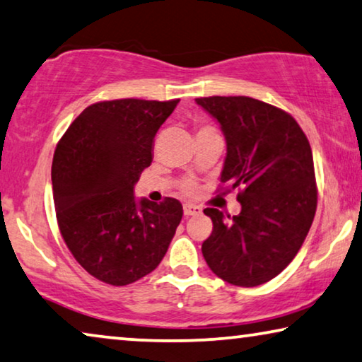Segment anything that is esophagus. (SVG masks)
I'll return each instance as SVG.
<instances>
[{"instance_id":"34e87169","label":"esophagus","mask_w":362,"mask_h":362,"mask_svg":"<svg viewBox=\"0 0 362 362\" xmlns=\"http://www.w3.org/2000/svg\"><path fill=\"white\" fill-rule=\"evenodd\" d=\"M202 213V208L198 204H192V203H185L183 204V214L185 216H195Z\"/></svg>"}]
</instances>
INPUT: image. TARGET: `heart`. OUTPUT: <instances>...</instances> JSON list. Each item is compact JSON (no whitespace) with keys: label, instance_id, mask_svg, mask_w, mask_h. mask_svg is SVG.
<instances>
[{"label":"heart","instance_id":"obj_1","mask_svg":"<svg viewBox=\"0 0 362 362\" xmlns=\"http://www.w3.org/2000/svg\"><path fill=\"white\" fill-rule=\"evenodd\" d=\"M204 129H211L209 127H199L198 128V132H204ZM182 190L185 192V193H195V190H197V185H195V182H192V180H185L182 183Z\"/></svg>","mask_w":362,"mask_h":362}]
</instances>
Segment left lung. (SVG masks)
<instances>
[{"instance_id": "left-lung-1", "label": "left lung", "mask_w": 362, "mask_h": 362, "mask_svg": "<svg viewBox=\"0 0 362 362\" xmlns=\"http://www.w3.org/2000/svg\"><path fill=\"white\" fill-rule=\"evenodd\" d=\"M219 122L228 154L221 182L237 190L240 213L206 208L213 233L202 252L224 281L253 288L293 262L317 209L314 158L299 123L278 107L245 95L195 99Z\"/></svg>"}]
</instances>
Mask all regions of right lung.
I'll return each instance as SVG.
<instances>
[{"label":"right lung","instance_id":"1","mask_svg":"<svg viewBox=\"0 0 362 362\" xmlns=\"http://www.w3.org/2000/svg\"><path fill=\"white\" fill-rule=\"evenodd\" d=\"M174 100H102L79 113L52 164L58 228L76 262L102 283L127 286L163 260L183 208L175 198L136 202L133 187L153 163Z\"/></svg>","mask_w":362,"mask_h":362}]
</instances>
